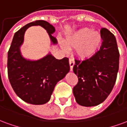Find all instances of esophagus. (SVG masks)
Listing matches in <instances>:
<instances>
[{
  "label": "esophagus",
  "instance_id": "obj_1",
  "mask_svg": "<svg viewBox=\"0 0 127 127\" xmlns=\"http://www.w3.org/2000/svg\"><path fill=\"white\" fill-rule=\"evenodd\" d=\"M69 65H70V70L71 71H73V67L74 66L75 64V61L73 59H72V58H70L69 59Z\"/></svg>",
  "mask_w": 127,
  "mask_h": 127
}]
</instances>
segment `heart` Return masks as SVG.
<instances>
[{"label": "heart", "instance_id": "heart-1", "mask_svg": "<svg viewBox=\"0 0 127 127\" xmlns=\"http://www.w3.org/2000/svg\"><path fill=\"white\" fill-rule=\"evenodd\" d=\"M68 48L75 47V53L82 59L89 58L95 54L101 43V34L98 32L84 28L74 32L64 41Z\"/></svg>", "mask_w": 127, "mask_h": 127}]
</instances>
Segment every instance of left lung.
<instances>
[{"label": "left lung", "instance_id": "8db88e82", "mask_svg": "<svg viewBox=\"0 0 127 127\" xmlns=\"http://www.w3.org/2000/svg\"><path fill=\"white\" fill-rule=\"evenodd\" d=\"M100 50L84 61L75 59L73 72L78 82L73 89L77 103L85 107L98 105L114 86L119 69L120 54L116 37L109 30H101Z\"/></svg>", "mask_w": 127, "mask_h": 127}]
</instances>
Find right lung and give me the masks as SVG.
I'll return each instance as SVG.
<instances>
[{
    "mask_svg": "<svg viewBox=\"0 0 127 127\" xmlns=\"http://www.w3.org/2000/svg\"><path fill=\"white\" fill-rule=\"evenodd\" d=\"M41 26L47 31L53 44L57 40L52 34L54 27L44 20L26 24L17 31L8 52L7 71L10 84L15 94L24 101L33 105H43L50 101L56 84L69 71V58L61 60L47 54L38 61H29L21 54V45L24 33L29 27Z\"/></svg>",
    "mask_w": 127,
    "mask_h": 127,
    "instance_id": "1",
    "label": "right lung"
}]
</instances>
